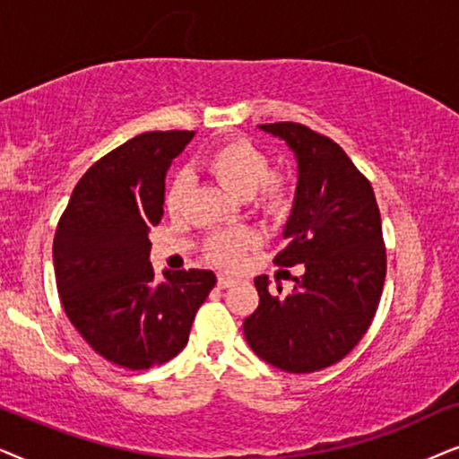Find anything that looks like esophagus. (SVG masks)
<instances>
[{"label": "esophagus", "mask_w": 459, "mask_h": 459, "mask_svg": "<svg viewBox=\"0 0 459 459\" xmlns=\"http://www.w3.org/2000/svg\"><path fill=\"white\" fill-rule=\"evenodd\" d=\"M235 283L233 277H229V274H218V287H230Z\"/></svg>", "instance_id": "34e87169"}]
</instances>
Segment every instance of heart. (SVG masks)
<instances>
[{"instance_id":"heart-1","label":"heart","mask_w":459,"mask_h":459,"mask_svg":"<svg viewBox=\"0 0 459 459\" xmlns=\"http://www.w3.org/2000/svg\"><path fill=\"white\" fill-rule=\"evenodd\" d=\"M207 168L222 185L239 197H252L254 204L266 213H281L290 204V185L283 176L268 174L271 161L266 152L249 140H226L207 155ZM191 191V176L180 172L174 176L166 195L169 213H180L186 195ZM255 243L252 230H224L210 237L205 246L207 258L216 264L235 266L243 258V252Z\"/></svg>"}]
</instances>
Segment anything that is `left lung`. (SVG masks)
Segmentation results:
<instances>
[{"label":"left lung","mask_w":459,"mask_h":459,"mask_svg":"<svg viewBox=\"0 0 459 459\" xmlns=\"http://www.w3.org/2000/svg\"><path fill=\"white\" fill-rule=\"evenodd\" d=\"M298 161L287 241L274 264H304L290 296L255 277L260 304L243 332L262 361L310 374L342 361L368 332L386 277V247L374 188L332 138L293 121L260 126Z\"/></svg>","instance_id":"8db88e82"}]
</instances>
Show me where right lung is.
Here are the masks:
<instances>
[{
	"mask_svg": "<svg viewBox=\"0 0 459 459\" xmlns=\"http://www.w3.org/2000/svg\"><path fill=\"white\" fill-rule=\"evenodd\" d=\"M195 132H144L82 176L54 235V274L73 327L107 361L149 369L186 346L195 315L216 285L212 271L149 262V229L166 201V172Z\"/></svg>",
	"mask_w": 459,
	"mask_h": 459,
	"instance_id": "obj_1",
	"label": "right lung"
}]
</instances>
